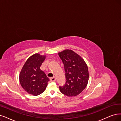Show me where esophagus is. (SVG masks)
<instances>
[{"instance_id": "esophagus-1", "label": "esophagus", "mask_w": 121, "mask_h": 121, "mask_svg": "<svg viewBox=\"0 0 121 121\" xmlns=\"http://www.w3.org/2000/svg\"><path fill=\"white\" fill-rule=\"evenodd\" d=\"M50 81H51V82H54V81H56V78H55V77H53L50 78Z\"/></svg>"}]
</instances>
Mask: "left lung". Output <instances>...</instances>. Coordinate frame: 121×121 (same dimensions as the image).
<instances>
[{"instance_id":"obj_1","label":"left lung","mask_w":121,"mask_h":121,"mask_svg":"<svg viewBox=\"0 0 121 121\" xmlns=\"http://www.w3.org/2000/svg\"><path fill=\"white\" fill-rule=\"evenodd\" d=\"M64 65L66 83L60 86V92L68 97L78 95L87 85L88 66L83 58L72 50L66 49L58 53Z\"/></svg>"}]
</instances>
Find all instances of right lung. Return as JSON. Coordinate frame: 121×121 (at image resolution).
Listing matches in <instances>:
<instances>
[{"instance_id": "right-lung-1", "label": "right lung", "mask_w": 121, "mask_h": 121, "mask_svg": "<svg viewBox=\"0 0 121 121\" xmlns=\"http://www.w3.org/2000/svg\"><path fill=\"white\" fill-rule=\"evenodd\" d=\"M46 56L36 53L27 60L19 75V81L22 87L29 94L37 96L46 89L49 79L40 66Z\"/></svg>"}]
</instances>
